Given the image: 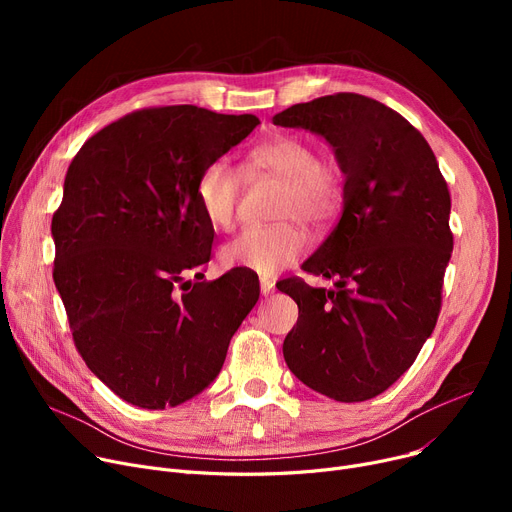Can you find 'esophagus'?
<instances>
[{
  "instance_id": "1",
  "label": "esophagus",
  "mask_w": 512,
  "mask_h": 512,
  "mask_svg": "<svg viewBox=\"0 0 512 512\" xmlns=\"http://www.w3.org/2000/svg\"><path fill=\"white\" fill-rule=\"evenodd\" d=\"M259 288L263 297H267V294L274 292V282L270 278H259Z\"/></svg>"
}]
</instances>
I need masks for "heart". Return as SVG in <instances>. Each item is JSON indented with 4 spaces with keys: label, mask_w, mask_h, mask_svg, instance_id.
<instances>
[{
    "label": "heart",
    "mask_w": 512,
    "mask_h": 512,
    "mask_svg": "<svg viewBox=\"0 0 512 512\" xmlns=\"http://www.w3.org/2000/svg\"><path fill=\"white\" fill-rule=\"evenodd\" d=\"M255 172L282 180L276 220H297L309 230L328 226L344 203V174L334 159H321L307 139L282 134L249 153ZM240 174L228 157H215L201 170L195 197L203 218L215 230H230L236 218ZM307 240L297 226L282 222L270 228H249L226 242L222 261L272 276L297 261Z\"/></svg>",
    "instance_id": "b5f03b06"
}]
</instances>
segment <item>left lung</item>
Masks as SVG:
<instances>
[{"instance_id":"1","label":"left lung","mask_w":512,"mask_h":512,"mask_svg":"<svg viewBox=\"0 0 512 512\" xmlns=\"http://www.w3.org/2000/svg\"><path fill=\"white\" fill-rule=\"evenodd\" d=\"M272 120L326 139L344 174L340 220L301 265L334 288L276 284L299 305L282 346L286 365L328 398H373L436 328L452 253L446 180L421 132L365 95H326Z\"/></svg>"}]
</instances>
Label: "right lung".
Segmentation results:
<instances>
[{
  "mask_svg": "<svg viewBox=\"0 0 512 512\" xmlns=\"http://www.w3.org/2000/svg\"><path fill=\"white\" fill-rule=\"evenodd\" d=\"M257 124L197 105L139 110L101 128L66 172L51 220L53 282L80 357L134 407H178L201 394L259 299L247 270L186 280L213 242L197 178Z\"/></svg>",
  "mask_w": 512,
  "mask_h": 512,
  "instance_id": "add662e5",
  "label": "right lung"
}]
</instances>
